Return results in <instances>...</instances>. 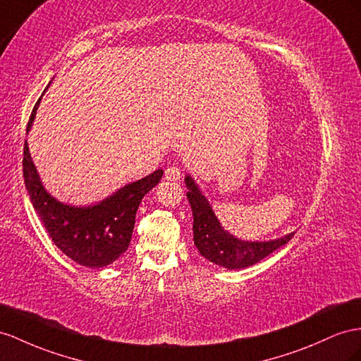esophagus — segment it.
<instances>
[{"mask_svg":"<svg viewBox=\"0 0 361 361\" xmlns=\"http://www.w3.org/2000/svg\"><path fill=\"white\" fill-rule=\"evenodd\" d=\"M180 176H182L180 169H179V167H176V165H171V167H167V169H165V179H167V180L176 182V180H179V179H180Z\"/></svg>","mask_w":361,"mask_h":361,"instance_id":"obj_1","label":"esophagus"}]
</instances>
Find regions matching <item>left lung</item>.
Returning a JSON list of instances; mask_svg holds the SVG:
<instances>
[{
    "instance_id": "1",
    "label": "left lung",
    "mask_w": 361,
    "mask_h": 361,
    "mask_svg": "<svg viewBox=\"0 0 361 361\" xmlns=\"http://www.w3.org/2000/svg\"><path fill=\"white\" fill-rule=\"evenodd\" d=\"M185 185L188 188L187 197L194 217V245L199 249L200 255L214 264L229 270L253 266L270 255L271 252L287 245L295 235V232H291L288 235L270 241H245L233 237L223 229L208 199L203 196L191 176L185 178Z\"/></svg>"
}]
</instances>
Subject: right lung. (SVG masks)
I'll use <instances>...</instances> for the list:
<instances>
[{"mask_svg": "<svg viewBox=\"0 0 361 361\" xmlns=\"http://www.w3.org/2000/svg\"><path fill=\"white\" fill-rule=\"evenodd\" d=\"M37 100L27 124V132L37 111ZM23 173L33 208L45 226L48 235L68 258L85 267H104L118 259L128 250L135 226L136 211L142 197L158 185L164 171L128 183L112 196L90 207H71L56 200L41 182L24 144Z\"/></svg>", "mask_w": 361, "mask_h": 361, "instance_id": "right-lung-1", "label": "right lung"}]
</instances>
